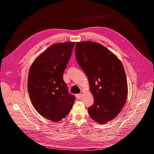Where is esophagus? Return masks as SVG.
Masks as SVG:
<instances>
[{"instance_id":"1","label":"esophagus","mask_w":154,"mask_h":154,"mask_svg":"<svg viewBox=\"0 0 154 154\" xmlns=\"http://www.w3.org/2000/svg\"><path fill=\"white\" fill-rule=\"evenodd\" d=\"M83 96V94L82 93H80V94H77V95H76V97H77V98H78V99H81V98H82V97Z\"/></svg>"}]
</instances>
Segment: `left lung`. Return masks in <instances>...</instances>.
Returning a JSON list of instances; mask_svg holds the SVG:
<instances>
[{"label":"left lung","instance_id":"obj_1","mask_svg":"<svg viewBox=\"0 0 154 154\" xmlns=\"http://www.w3.org/2000/svg\"><path fill=\"white\" fill-rule=\"evenodd\" d=\"M75 57L87 75L94 98L88 114L93 120L105 124L123 109L128 95L127 77L123 64L115 54L93 42L75 43Z\"/></svg>","mask_w":154,"mask_h":154}]
</instances>
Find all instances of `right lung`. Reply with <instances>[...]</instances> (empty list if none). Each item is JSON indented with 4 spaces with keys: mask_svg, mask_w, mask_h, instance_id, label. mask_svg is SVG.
<instances>
[{
    "mask_svg": "<svg viewBox=\"0 0 154 154\" xmlns=\"http://www.w3.org/2000/svg\"><path fill=\"white\" fill-rule=\"evenodd\" d=\"M74 45H52L36 57L29 70L27 89L32 105L39 115L54 122L68 115L75 100L63 79Z\"/></svg>",
    "mask_w": 154,
    "mask_h": 154,
    "instance_id": "obj_1",
    "label": "right lung"
}]
</instances>
